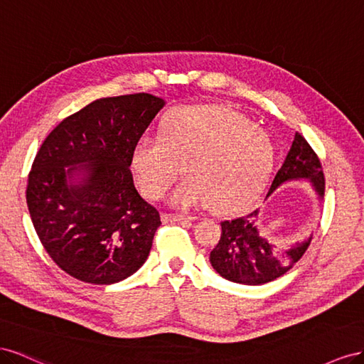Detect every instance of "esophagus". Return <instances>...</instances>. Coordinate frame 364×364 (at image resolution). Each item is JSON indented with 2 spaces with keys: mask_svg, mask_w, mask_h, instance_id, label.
Segmentation results:
<instances>
[{
  "mask_svg": "<svg viewBox=\"0 0 364 364\" xmlns=\"http://www.w3.org/2000/svg\"><path fill=\"white\" fill-rule=\"evenodd\" d=\"M163 221L166 223H175V221H186V223H191L193 221L192 216H188V215H176V213H163L161 215Z\"/></svg>",
  "mask_w": 364,
  "mask_h": 364,
  "instance_id": "34e87169",
  "label": "esophagus"
}]
</instances>
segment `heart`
<instances>
[{
	"instance_id": "1",
	"label": "heart",
	"mask_w": 364,
	"mask_h": 364,
	"mask_svg": "<svg viewBox=\"0 0 364 364\" xmlns=\"http://www.w3.org/2000/svg\"><path fill=\"white\" fill-rule=\"evenodd\" d=\"M274 163L268 134L241 114L218 107H178L161 119L157 137L144 134L131 152L141 191L160 198L183 172L171 195L175 207L210 203L215 212H233L264 189Z\"/></svg>"
}]
</instances>
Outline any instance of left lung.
<instances>
[{"label": "left lung", "mask_w": 364, "mask_h": 364, "mask_svg": "<svg viewBox=\"0 0 364 364\" xmlns=\"http://www.w3.org/2000/svg\"><path fill=\"white\" fill-rule=\"evenodd\" d=\"M293 181L308 183L321 201L325 176L321 164L308 141L296 134L282 168L276 173L267 198L280 186ZM259 209L221 223V240L210 252V264L224 279L242 285H262L285 274L304 256L313 233L302 241L277 245L261 233L256 224Z\"/></svg>", "instance_id": "left-lung-1"}]
</instances>
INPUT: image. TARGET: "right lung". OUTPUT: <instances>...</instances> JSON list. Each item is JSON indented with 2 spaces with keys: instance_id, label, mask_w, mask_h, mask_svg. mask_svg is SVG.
<instances>
[{
  "instance_id": "right-lung-1",
  "label": "right lung",
  "mask_w": 364,
  "mask_h": 364,
  "mask_svg": "<svg viewBox=\"0 0 364 364\" xmlns=\"http://www.w3.org/2000/svg\"><path fill=\"white\" fill-rule=\"evenodd\" d=\"M161 97L91 102L48 134L28 173L27 205L50 257L82 282L111 285L146 262L160 213L134 184L131 152Z\"/></svg>"
}]
</instances>
